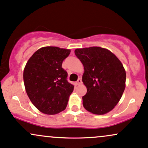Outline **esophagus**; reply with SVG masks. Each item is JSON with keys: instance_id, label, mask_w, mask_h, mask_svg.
Masks as SVG:
<instances>
[{"instance_id": "obj_1", "label": "esophagus", "mask_w": 148, "mask_h": 148, "mask_svg": "<svg viewBox=\"0 0 148 148\" xmlns=\"http://www.w3.org/2000/svg\"><path fill=\"white\" fill-rule=\"evenodd\" d=\"M80 84H82V80H81L80 78H79L78 80H77V82H75V85H80Z\"/></svg>"}]
</instances>
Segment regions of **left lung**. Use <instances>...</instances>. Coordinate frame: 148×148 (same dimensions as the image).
Returning <instances> with one entry per match:
<instances>
[{"label":"left lung","mask_w":148,"mask_h":148,"mask_svg":"<svg viewBox=\"0 0 148 148\" xmlns=\"http://www.w3.org/2000/svg\"><path fill=\"white\" fill-rule=\"evenodd\" d=\"M75 53L85 71L82 79L87 87L82 97L84 108L97 115L107 114L124 92L126 74L123 64L112 51L99 47L76 49Z\"/></svg>","instance_id":"8db88e82"}]
</instances>
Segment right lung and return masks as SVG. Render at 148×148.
Wrapping results in <instances>:
<instances>
[{
    "label": "right lung",
    "mask_w": 148,
    "mask_h": 148,
    "mask_svg": "<svg viewBox=\"0 0 148 148\" xmlns=\"http://www.w3.org/2000/svg\"><path fill=\"white\" fill-rule=\"evenodd\" d=\"M70 49L44 47L38 49L27 62L23 80L28 97L43 114L54 115L65 110L74 85L67 81L63 60Z\"/></svg>",
    "instance_id": "obj_1"
}]
</instances>
